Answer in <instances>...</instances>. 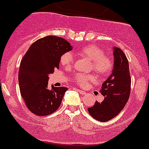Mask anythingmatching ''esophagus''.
Instances as JSON below:
<instances>
[{
	"mask_svg": "<svg viewBox=\"0 0 149 149\" xmlns=\"http://www.w3.org/2000/svg\"><path fill=\"white\" fill-rule=\"evenodd\" d=\"M78 91H79L80 94H81V95H85L86 93L84 91H82V90H80V89H78Z\"/></svg>",
	"mask_w": 149,
	"mask_h": 149,
	"instance_id": "34e87169",
	"label": "esophagus"
}]
</instances>
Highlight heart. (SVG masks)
Segmentation results:
<instances>
[{
    "mask_svg": "<svg viewBox=\"0 0 149 149\" xmlns=\"http://www.w3.org/2000/svg\"><path fill=\"white\" fill-rule=\"evenodd\" d=\"M78 53L91 61V68L98 74H108L113 68V62L112 58L108 56H105L104 50L98 46L95 45L84 46L78 51ZM60 63L63 67L70 68L74 63V57L71 53H63L60 58ZM93 79V76L90 74L78 73L74 76L75 82L81 86H86L88 81Z\"/></svg>",
    "mask_w": 149,
    "mask_h": 149,
    "instance_id": "b5f03b06",
    "label": "heart"
}]
</instances>
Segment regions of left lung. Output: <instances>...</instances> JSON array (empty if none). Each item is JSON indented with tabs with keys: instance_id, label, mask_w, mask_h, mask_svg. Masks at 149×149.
I'll use <instances>...</instances> for the list:
<instances>
[{
	"instance_id": "obj_1",
	"label": "left lung",
	"mask_w": 149,
	"mask_h": 149,
	"mask_svg": "<svg viewBox=\"0 0 149 149\" xmlns=\"http://www.w3.org/2000/svg\"><path fill=\"white\" fill-rule=\"evenodd\" d=\"M114 65L111 74L103 83L100 92L104 100L96 101L88 113L94 119L106 122L117 116L126 105L131 91V77L129 62L126 56L119 48H113Z\"/></svg>"
}]
</instances>
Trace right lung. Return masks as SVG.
<instances>
[{"label": "right lung", "instance_id": "obj_1", "mask_svg": "<svg viewBox=\"0 0 149 149\" xmlns=\"http://www.w3.org/2000/svg\"><path fill=\"white\" fill-rule=\"evenodd\" d=\"M72 50L64 38L47 36L31 44L21 61L19 70V90L28 109L38 116L54 113L61 106L68 88H48V75L59 68L63 53Z\"/></svg>", "mask_w": 149, "mask_h": 149}]
</instances>
